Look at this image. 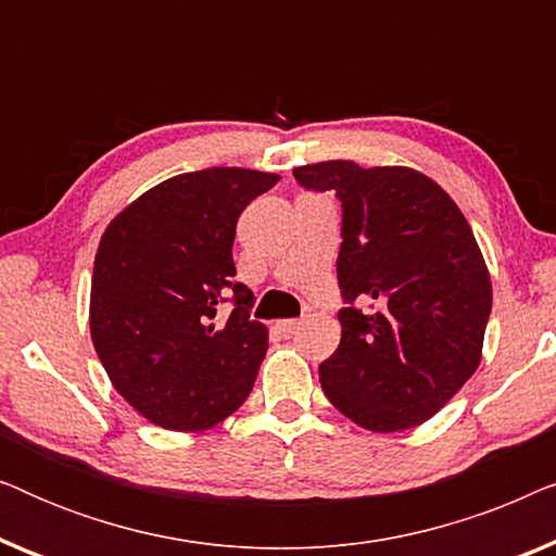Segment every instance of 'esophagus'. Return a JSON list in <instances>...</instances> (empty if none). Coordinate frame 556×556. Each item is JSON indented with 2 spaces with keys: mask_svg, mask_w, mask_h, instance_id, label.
Wrapping results in <instances>:
<instances>
[{
  "mask_svg": "<svg viewBox=\"0 0 556 556\" xmlns=\"http://www.w3.org/2000/svg\"><path fill=\"white\" fill-rule=\"evenodd\" d=\"M276 329H278L280 337L288 339V337H293V333L301 329V321H299V318H286V321H278L276 324Z\"/></svg>",
  "mask_w": 556,
  "mask_h": 556,
  "instance_id": "obj_1",
  "label": "esophagus"
}]
</instances>
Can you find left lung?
<instances>
[{
  "instance_id": "1",
  "label": "left lung",
  "mask_w": 556,
  "mask_h": 556,
  "mask_svg": "<svg viewBox=\"0 0 556 556\" xmlns=\"http://www.w3.org/2000/svg\"><path fill=\"white\" fill-rule=\"evenodd\" d=\"M341 202V341L321 362L324 394L371 432L430 420L481 364L491 276L468 219L409 166L356 162L293 169Z\"/></svg>"
}]
</instances>
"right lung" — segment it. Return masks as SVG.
<instances>
[{"instance_id": "obj_1", "label": "right lung", "mask_w": 556, "mask_h": 556, "mask_svg": "<svg viewBox=\"0 0 556 556\" xmlns=\"http://www.w3.org/2000/svg\"><path fill=\"white\" fill-rule=\"evenodd\" d=\"M280 177L240 166L151 187L105 227L90 286V339L121 397L159 428L210 430L253 390L268 329L235 280L242 210ZM223 302H232L227 319Z\"/></svg>"}]
</instances>
